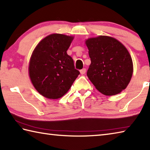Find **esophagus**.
Listing matches in <instances>:
<instances>
[{
    "label": "esophagus",
    "instance_id": "1",
    "mask_svg": "<svg viewBox=\"0 0 150 150\" xmlns=\"http://www.w3.org/2000/svg\"><path fill=\"white\" fill-rule=\"evenodd\" d=\"M80 73H81V75H84V73H86V69H85V68H83V69H81L80 70Z\"/></svg>",
    "mask_w": 150,
    "mask_h": 150
}]
</instances>
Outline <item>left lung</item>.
Listing matches in <instances>:
<instances>
[{
    "instance_id": "left-lung-1",
    "label": "left lung",
    "mask_w": 150,
    "mask_h": 150,
    "mask_svg": "<svg viewBox=\"0 0 150 150\" xmlns=\"http://www.w3.org/2000/svg\"><path fill=\"white\" fill-rule=\"evenodd\" d=\"M91 60L87 76L99 92L106 96L117 94L126 88L132 77L130 54L114 38L100 36L86 40Z\"/></svg>"
}]
</instances>
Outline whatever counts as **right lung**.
I'll use <instances>...</instances> for the list:
<instances>
[{
    "label": "right lung",
    "mask_w": 150,
    "mask_h": 150,
    "mask_svg": "<svg viewBox=\"0 0 150 150\" xmlns=\"http://www.w3.org/2000/svg\"><path fill=\"white\" fill-rule=\"evenodd\" d=\"M73 39L62 34L50 35L38 44L32 54L30 79L37 91L47 98L63 96L80 74L67 54Z\"/></svg>",
    "instance_id": "add662e5"
}]
</instances>
